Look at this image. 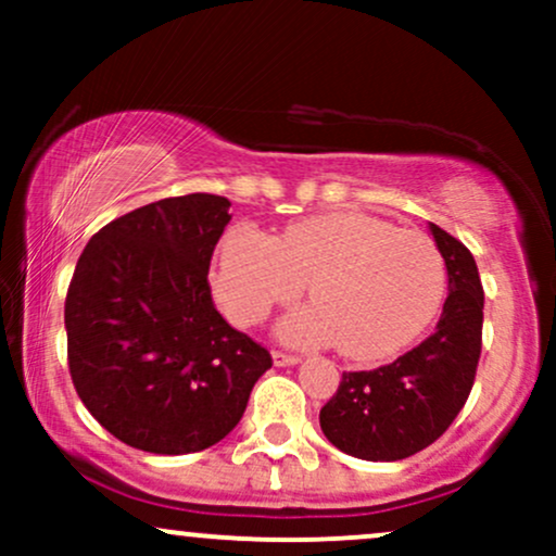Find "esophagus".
<instances>
[{
	"label": "esophagus",
	"mask_w": 556,
	"mask_h": 556,
	"mask_svg": "<svg viewBox=\"0 0 556 556\" xmlns=\"http://www.w3.org/2000/svg\"><path fill=\"white\" fill-rule=\"evenodd\" d=\"M271 358H274V366H295V363H300L298 355L282 353V350H274Z\"/></svg>",
	"instance_id": "obj_1"
}]
</instances>
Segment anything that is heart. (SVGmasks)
Here are the masks:
<instances>
[{
	"label": "heart",
	"instance_id": "b5f03b06",
	"mask_svg": "<svg viewBox=\"0 0 556 556\" xmlns=\"http://www.w3.org/2000/svg\"><path fill=\"white\" fill-rule=\"evenodd\" d=\"M303 282L314 303L287 316L279 334L295 344L337 342L348 358L371 363L429 327L446 269L429 235L363 212L305 216L274 238L232 227L216 248L214 298L240 327L292 303Z\"/></svg>",
	"mask_w": 556,
	"mask_h": 556
}]
</instances>
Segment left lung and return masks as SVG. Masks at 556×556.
Segmentation results:
<instances>
[{"mask_svg": "<svg viewBox=\"0 0 556 556\" xmlns=\"http://www.w3.org/2000/svg\"><path fill=\"white\" fill-rule=\"evenodd\" d=\"M446 266L437 329L410 353L374 371L342 374L318 413L324 437L361 460H405L437 442L463 410L481 358L483 287L468 248L429 225Z\"/></svg>", "mask_w": 556, "mask_h": 556, "instance_id": "obj_1", "label": "left lung"}]
</instances>
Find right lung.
<instances>
[{
  "mask_svg": "<svg viewBox=\"0 0 556 556\" xmlns=\"http://www.w3.org/2000/svg\"><path fill=\"white\" fill-rule=\"evenodd\" d=\"M229 201L190 193L140 206L83 248L65 300L83 405L119 442L188 455L227 437L269 350L214 308L208 266Z\"/></svg>",
  "mask_w": 556,
  "mask_h": 556,
  "instance_id": "obj_1",
  "label": "right lung"
}]
</instances>
